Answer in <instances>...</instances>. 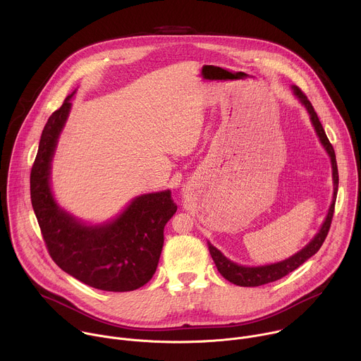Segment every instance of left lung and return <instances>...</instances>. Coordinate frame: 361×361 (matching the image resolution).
Wrapping results in <instances>:
<instances>
[{"label": "left lung", "mask_w": 361, "mask_h": 361, "mask_svg": "<svg viewBox=\"0 0 361 361\" xmlns=\"http://www.w3.org/2000/svg\"><path fill=\"white\" fill-rule=\"evenodd\" d=\"M293 92L295 94V97L301 101V104L305 107V110L310 114V120L316 128V133L323 144V147L326 148L327 154L331 159V169H333V183H334V192H333V201L329 209V214L320 228V231L316 234V237L308 243L302 250H300L297 254L291 255L290 259L280 262V263H274V264H269V266H260V267H244V266H238L233 262H230L227 257H224L221 254V251H219L214 245H212L209 243V248H210V254L213 257V260L216 263L217 270L220 271V274L228 280L230 283L235 284V286H241V287H259L267 283H273L276 280L283 279L284 276H287L288 273L294 271L297 267H300L304 262H307L310 259L312 255H314L320 247L323 245L330 226H331V220H333V214H334V204H336V198H337V190H338V170H337V161H336V152L334 148L331 145V142L329 141L324 128L317 117V113L314 111L312 102L308 101L307 95L297 87L293 85Z\"/></svg>", "instance_id": "left-lung-1"}]
</instances>
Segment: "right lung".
Listing matches in <instances>:
<instances>
[{"instance_id":"1","label":"right lung","mask_w":361,"mask_h":361,"mask_svg":"<svg viewBox=\"0 0 361 361\" xmlns=\"http://www.w3.org/2000/svg\"><path fill=\"white\" fill-rule=\"evenodd\" d=\"M73 95L49 116L42 130L30 177L32 209L51 259L61 270L98 290L133 291L156 273L164 226L177 205L170 190L144 194L102 226H84L59 207L49 187V170Z\"/></svg>"}]
</instances>
